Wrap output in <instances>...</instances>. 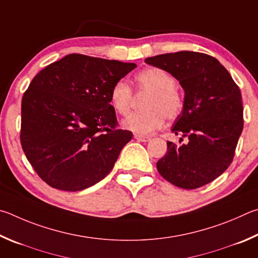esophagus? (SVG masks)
<instances>
[{
    "mask_svg": "<svg viewBox=\"0 0 258 258\" xmlns=\"http://www.w3.org/2000/svg\"><path fill=\"white\" fill-rule=\"evenodd\" d=\"M135 139H136V141H138V142L147 143V142L151 141V137H148V136H142V135L135 134Z\"/></svg>",
    "mask_w": 258,
    "mask_h": 258,
    "instance_id": "1",
    "label": "esophagus"
}]
</instances>
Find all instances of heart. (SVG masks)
<instances>
[{"label": "heart", "mask_w": 258, "mask_h": 258, "mask_svg": "<svg viewBox=\"0 0 258 258\" xmlns=\"http://www.w3.org/2000/svg\"><path fill=\"white\" fill-rule=\"evenodd\" d=\"M135 83L139 89L148 90L143 107L145 110L135 112L122 121V125L142 136H148L160 129L165 117L175 119L183 106V98L175 88L174 77L160 68H148L135 77ZM133 90L124 80H119L112 86L110 102L117 114L125 115L130 111Z\"/></svg>", "instance_id": "obj_1"}]
</instances>
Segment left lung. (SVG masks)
<instances>
[{"instance_id": "obj_1", "label": "left lung", "mask_w": 258, "mask_h": 258, "mask_svg": "<svg viewBox=\"0 0 258 258\" xmlns=\"http://www.w3.org/2000/svg\"><path fill=\"white\" fill-rule=\"evenodd\" d=\"M145 62L172 75L184 92L182 112L172 133L187 137L188 143L177 146L168 142V153L156 163L157 170L183 189L210 183L233 160L243 128L240 89L228 70L204 53H166Z\"/></svg>"}]
</instances>
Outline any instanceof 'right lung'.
Returning a JSON list of instances; mask_svg holds the SVG:
<instances>
[{"mask_svg": "<svg viewBox=\"0 0 258 258\" xmlns=\"http://www.w3.org/2000/svg\"><path fill=\"white\" fill-rule=\"evenodd\" d=\"M135 63L69 54L31 80L21 102L20 141L49 186L79 191L101 181L133 133L116 129L110 92Z\"/></svg>", "mask_w": 258, "mask_h": 258, "instance_id": "1", "label": "right lung"}]
</instances>
